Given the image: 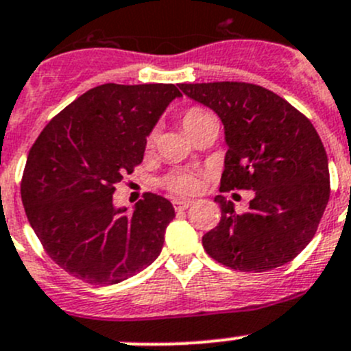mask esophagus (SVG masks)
Returning a JSON list of instances; mask_svg holds the SVG:
<instances>
[{"label": "esophagus", "mask_w": 351, "mask_h": 351, "mask_svg": "<svg viewBox=\"0 0 351 351\" xmlns=\"http://www.w3.org/2000/svg\"><path fill=\"white\" fill-rule=\"evenodd\" d=\"M173 207H175L176 212H182L192 207V202L183 200V198H176V200H173Z\"/></svg>", "instance_id": "1"}]
</instances>
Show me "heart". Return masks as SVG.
<instances>
[{
    "mask_svg": "<svg viewBox=\"0 0 351 351\" xmlns=\"http://www.w3.org/2000/svg\"><path fill=\"white\" fill-rule=\"evenodd\" d=\"M207 119H212V115L207 110L200 107H192L182 115V125L183 129L186 130V134H190L198 123H202ZM153 141L154 134H149V137H147V146H151ZM165 183L169 190H173V192L176 193H193L198 186L195 176L189 175V173H175V175H169L168 178L165 180Z\"/></svg>",
    "mask_w": 351,
    "mask_h": 351,
    "instance_id": "1",
    "label": "heart"
}]
</instances>
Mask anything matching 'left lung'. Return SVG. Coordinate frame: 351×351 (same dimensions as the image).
<instances>
[{
    "mask_svg": "<svg viewBox=\"0 0 351 351\" xmlns=\"http://www.w3.org/2000/svg\"><path fill=\"white\" fill-rule=\"evenodd\" d=\"M180 90L224 125L221 192H254L244 214L226 197L214 198L221 221L202 238L204 250L241 271L289 263L314 238L329 200L328 156L311 120L258 84L182 83Z\"/></svg>",
    "mask_w": 351,
    "mask_h": 351,
    "instance_id": "1",
    "label": "left lung"
}]
</instances>
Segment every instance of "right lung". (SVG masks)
Returning a JSON list of instances; mask_svg holds the SVG:
<instances>
[{"mask_svg": "<svg viewBox=\"0 0 351 351\" xmlns=\"http://www.w3.org/2000/svg\"><path fill=\"white\" fill-rule=\"evenodd\" d=\"M180 97L175 84H101L58 113L32 146L20 190L25 212L49 256L73 277L119 284L161 253L171 202L146 193L127 214L112 197Z\"/></svg>", "mask_w": 351, "mask_h": 351, "instance_id": "obj_1", "label": "right lung"}]
</instances>
